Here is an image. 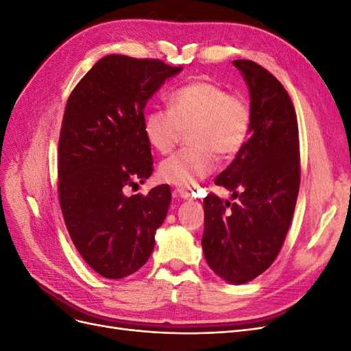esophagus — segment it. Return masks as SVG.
I'll return each mask as SVG.
<instances>
[{
  "label": "esophagus",
  "mask_w": 351,
  "mask_h": 351,
  "mask_svg": "<svg viewBox=\"0 0 351 351\" xmlns=\"http://www.w3.org/2000/svg\"><path fill=\"white\" fill-rule=\"evenodd\" d=\"M176 193L182 197V199H186V200H193L195 196L189 192V190H184V189H177Z\"/></svg>",
  "instance_id": "34e87169"
}]
</instances>
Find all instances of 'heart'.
Here are the masks:
<instances>
[{"mask_svg":"<svg viewBox=\"0 0 351 351\" xmlns=\"http://www.w3.org/2000/svg\"><path fill=\"white\" fill-rule=\"evenodd\" d=\"M168 111L152 110L145 115L146 141L159 154H168L187 132L190 147L158 167V177L168 184L192 189L214 173L217 155L236 156L246 146L253 123L252 105L240 93H230L209 80H195L167 97Z\"/></svg>","mask_w":351,"mask_h":351,"instance_id":"1","label":"heart"}]
</instances>
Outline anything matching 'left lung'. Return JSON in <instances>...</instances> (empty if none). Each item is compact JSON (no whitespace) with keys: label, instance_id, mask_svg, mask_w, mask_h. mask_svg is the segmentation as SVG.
Segmentation results:
<instances>
[{"label":"left lung","instance_id":"obj_1","mask_svg":"<svg viewBox=\"0 0 351 351\" xmlns=\"http://www.w3.org/2000/svg\"><path fill=\"white\" fill-rule=\"evenodd\" d=\"M250 92L252 133L215 184L237 202L210 193L204 200L202 249L209 268L231 284L267 271L282 247L300 187L299 127L289 93L267 69L232 61Z\"/></svg>","mask_w":351,"mask_h":351}]
</instances>
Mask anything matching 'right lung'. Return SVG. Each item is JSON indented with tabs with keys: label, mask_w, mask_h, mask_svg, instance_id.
<instances>
[{
	"label": "right lung",
	"mask_w": 351,
	"mask_h": 351,
	"mask_svg": "<svg viewBox=\"0 0 351 351\" xmlns=\"http://www.w3.org/2000/svg\"><path fill=\"white\" fill-rule=\"evenodd\" d=\"M183 67L111 54L70 93L58 141V199L80 256L104 278L141 269L167 217L171 190L125 196L154 171L143 132L146 102Z\"/></svg>",
	"instance_id": "right-lung-1"
}]
</instances>
